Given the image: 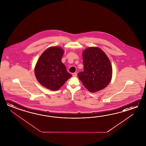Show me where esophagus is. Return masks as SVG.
I'll list each match as a JSON object with an SVG mask.
<instances>
[{"label": "esophagus", "mask_w": 146, "mask_h": 146, "mask_svg": "<svg viewBox=\"0 0 146 146\" xmlns=\"http://www.w3.org/2000/svg\"><path fill=\"white\" fill-rule=\"evenodd\" d=\"M72 76H73V77H77V72H74V73H73V74H72Z\"/></svg>", "instance_id": "obj_1"}]
</instances>
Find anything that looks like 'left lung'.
<instances>
[{"instance_id":"obj_1","label":"left lung","mask_w":146,"mask_h":146,"mask_svg":"<svg viewBox=\"0 0 146 146\" xmlns=\"http://www.w3.org/2000/svg\"><path fill=\"white\" fill-rule=\"evenodd\" d=\"M84 71L78 74L87 90L96 92L104 89L112 80V67L109 57L98 47L84 50Z\"/></svg>"}]
</instances>
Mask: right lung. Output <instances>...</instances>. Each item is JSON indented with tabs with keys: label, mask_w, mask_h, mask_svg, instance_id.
<instances>
[{
	"label": "right lung",
	"mask_w": 146,
	"mask_h": 146,
	"mask_svg": "<svg viewBox=\"0 0 146 146\" xmlns=\"http://www.w3.org/2000/svg\"><path fill=\"white\" fill-rule=\"evenodd\" d=\"M64 53L60 47H50L42 54L35 66L34 74L38 82L49 90H58L72 76L62 62Z\"/></svg>",
	"instance_id": "right-lung-1"
}]
</instances>
